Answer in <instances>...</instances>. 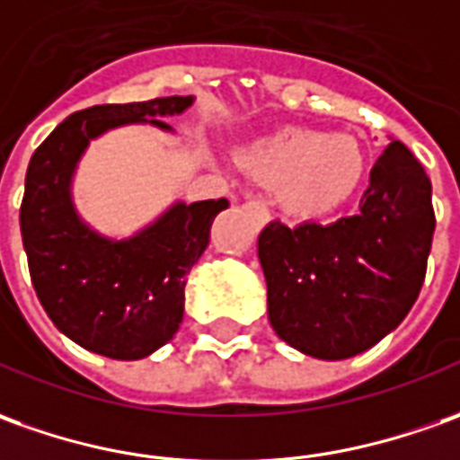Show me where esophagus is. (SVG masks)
Returning a JSON list of instances; mask_svg holds the SVG:
<instances>
[{
  "instance_id": "esophagus-1",
  "label": "esophagus",
  "mask_w": 460,
  "mask_h": 460,
  "mask_svg": "<svg viewBox=\"0 0 460 460\" xmlns=\"http://www.w3.org/2000/svg\"><path fill=\"white\" fill-rule=\"evenodd\" d=\"M243 208H245V212L250 215V220H252V225H255V230H262V227L268 225V220H270V210H268V205H265L262 199L258 198L248 199Z\"/></svg>"
}]
</instances>
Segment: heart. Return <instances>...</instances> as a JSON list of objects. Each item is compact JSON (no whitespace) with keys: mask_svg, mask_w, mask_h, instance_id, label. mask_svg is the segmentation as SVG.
<instances>
[{"mask_svg":"<svg viewBox=\"0 0 460 460\" xmlns=\"http://www.w3.org/2000/svg\"><path fill=\"white\" fill-rule=\"evenodd\" d=\"M237 164L261 185L278 188L285 212L323 220L353 199L366 180L368 157L350 135L280 128L240 150Z\"/></svg>","mask_w":460,"mask_h":460,"instance_id":"heart-1","label":"heart"}]
</instances>
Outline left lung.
<instances>
[{"instance_id":"8db88e82","label":"left lung","mask_w":460,"mask_h":460,"mask_svg":"<svg viewBox=\"0 0 460 460\" xmlns=\"http://www.w3.org/2000/svg\"><path fill=\"white\" fill-rule=\"evenodd\" d=\"M433 230L429 175L394 139L370 170L358 215L296 227L275 220L261 233L270 325L323 360L368 350L413 308Z\"/></svg>"}]
</instances>
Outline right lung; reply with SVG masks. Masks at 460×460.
<instances>
[{
  "instance_id": "add662e5",
  "label": "right lung",
  "mask_w": 460,
  "mask_h": 460,
  "mask_svg": "<svg viewBox=\"0 0 460 460\" xmlns=\"http://www.w3.org/2000/svg\"><path fill=\"white\" fill-rule=\"evenodd\" d=\"M192 97L94 104L57 125L34 150L19 208L37 297L66 338L115 360L155 353L180 328L185 283L210 243L215 215L227 199L175 202L128 240L94 233L72 205V175L90 139L129 122L172 129L160 117L182 115Z\"/></svg>"
}]
</instances>
